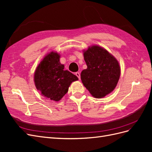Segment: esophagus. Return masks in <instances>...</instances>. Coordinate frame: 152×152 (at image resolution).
I'll use <instances>...</instances> for the list:
<instances>
[{
  "label": "esophagus",
  "mask_w": 152,
  "mask_h": 152,
  "mask_svg": "<svg viewBox=\"0 0 152 152\" xmlns=\"http://www.w3.org/2000/svg\"><path fill=\"white\" fill-rule=\"evenodd\" d=\"M75 75H76L78 78H79V79H80V74L79 72H76V73H75Z\"/></svg>",
  "instance_id": "34e87169"
}]
</instances>
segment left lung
Returning <instances> with one entry per match:
<instances>
[{
	"label": "left lung",
	"mask_w": 152,
	"mask_h": 152,
	"mask_svg": "<svg viewBox=\"0 0 152 152\" xmlns=\"http://www.w3.org/2000/svg\"><path fill=\"white\" fill-rule=\"evenodd\" d=\"M87 69L82 70V83L91 95L102 98L115 88L121 75L118 61L107 50L93 45L84 53Z\"/></svg>",
	"instance_id": "obj_1"
}]
</instances>
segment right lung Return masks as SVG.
<instances>
[{"mask_svg":"<svg viewBox=\"0 0 152 152\" xmlns=\"http://www.w3.org/2000/svg\"><path fill=\"white\" fill-rule=\"evenodd\" d=\"M60 56L51 52L44 57L37 68L34 74L36 88L42 96L58 102L67 93L72 82L78 77L68 70L59 62Z\"/></svg>","mask_w":152,"mask_h":152,"instance_id":"1","label":"right lung"}]
</instances>
